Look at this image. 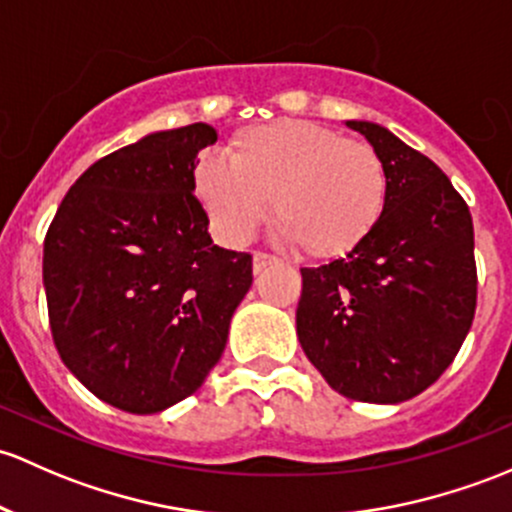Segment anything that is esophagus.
Wrapping results in <instances>:
<instances>
[{"instance_id":"34e87169","label":"esophagus","mask_w":512,"mask_h":512,"mask_svg":"<svg viewBox=\"0 0 512 512\" xmlns=\"http://www.w3.org/2000/svg\"><path fill=\"white\" fill-rule=\"evenodd\" d=\"M274 262H277V257L270 255V252H255V255H252V270H255V274H260L262 270L274 265Z\"/></svg>"}]
</instances>
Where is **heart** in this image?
Returning <instances> with one entry per match:
<instances>
[{
	"mask_svg": "<svg viewBox=\"0 0 512 512\" xmlns=\"http://www.w3.org/2000/svg\"><path fill=\"white\" fill-rule=\"evenodd\" d=\"M191 186L228 245H245L270 213L309 257H341L380 223L385 161L373 144L309 120H272L230 137L228 161L201 157Z\"/></svg>",
	"mask_w": 512,
	"mask_h": 512,
	"instance_id": "obj_1",
	"label": "heart"
}]
</instances>
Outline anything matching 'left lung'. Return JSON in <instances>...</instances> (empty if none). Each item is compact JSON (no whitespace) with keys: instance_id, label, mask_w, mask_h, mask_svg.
<instances>
[{"instance_id":"8db88e82","label":"left lung","mask_w":512,"mask_h":512,"mask_svg":"<svg viewBox=\"0 0 512 512\" xmlns=\"http://www.w3.org/2000/svg\"><path fill=\"white\" fill-rule=\"evenodd\" d=\"M346 125L385 161V213L346 257L301 270L297 336L333 390L395 405L437 383L473 324V220L432 159L373 122Z\"/></svg>"}]
</instances>
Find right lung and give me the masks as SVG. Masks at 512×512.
<instances>
[{
  "instance_id": "1",
  "label": "right lung",
  "mask_w": 512,
  "mask_h": 512,
  "mask_svg": "<svg viewBox=\"0 0 512 512\" xmlns=\"http://www.w3.org/2000/svg\"><path fill=\"white\" fill-rule=\"evenodd\" d=\"M211 125L147 134L95 161L43 240L53 343L95 397L132 414L198 390L252 284V255L213 245L191 174Z\"/></svg>"
}]
</instances>
